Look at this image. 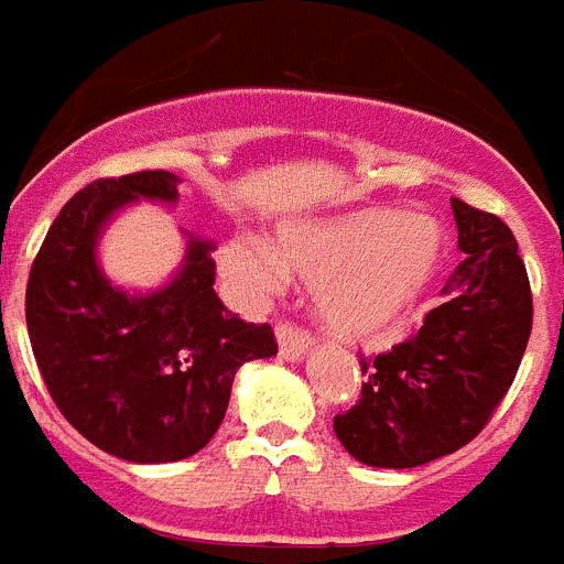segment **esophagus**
Returning <instances> with one entry per match:
<instances>
[{"label":"esophagus","instance_id":"esophagus-1","mask_svg":"<svg viewBox=\"0 0 564 564\" xmlns=\"http://www.w3.org/2000/svg\"><path fill=\"white\" fill-rule=\"evenodd\" d=\"M312 340L304 329H295L292 324H278V352L286 361H301L310 352Z\"/></svg>","mask_w":564,"mask_h":564}]
</instances>
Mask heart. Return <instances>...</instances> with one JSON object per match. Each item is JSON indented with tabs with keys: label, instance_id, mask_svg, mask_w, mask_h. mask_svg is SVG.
<instances>
[{
	"label": "heart",
	"instance_id": "obj_1",
	"mask_svg": "<svg viewBox=\"0 0 564 564\" xmlns=\"http://www.w3.org/2000/svg\"><path fill=\"white\" fill-rule=\"evenodd\" d=\"M444 235L435 220L392 209L290 224L274 246L231 238L220 249V269L249 295H269L301 274L315 286L321 324L344 340H381L427 290L442 263Z\"/></svg>",
	"mask_w": 564,
	"mask_h": 564
}]
</instances>
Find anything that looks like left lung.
<instances>
[{
  "label": "left lung",
  "mask_w": 564,
  "mask_h": 564,
  "mask_svg": "<svg viewBox=\"0 0 564 564\" xmlns=\"http://www.w3.org/2000/svg\"><path fill=\"white\" fill-rule=\"evenodd\" d=\"M465 252L413 338L364 358L370 381L335 415L338 442L370 467L427 465L481 433L513 384L531 338L533 301L513 231L453 197Z\"/></svg>",
  "instance_id": "left-lung-1"
}]
</instances>
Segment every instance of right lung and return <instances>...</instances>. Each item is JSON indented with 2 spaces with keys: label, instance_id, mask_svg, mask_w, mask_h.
<instances>
[{
  "label": "right lung",
  "instance_id": "right-lung-1",
  "mask_svg": "<svg viewBox=\"0 0 564 564\" xmlns=\"http://www.w3.org/2000/svg\"><path fill=\"white\" fill-rule=\"evenodd\" d=\"M180 177L94 180L63 206L33 260L25 318L59 413L99 451L137 465L194 456L226 415L235 372L278 352L269 324L231 315L215 286V246L188 238L165 286H113L97 260L108 220L134 200L177 203Z\"/></svg>",
  "mask_w": 564,
  "mask_h": 564
}]
</instances>
